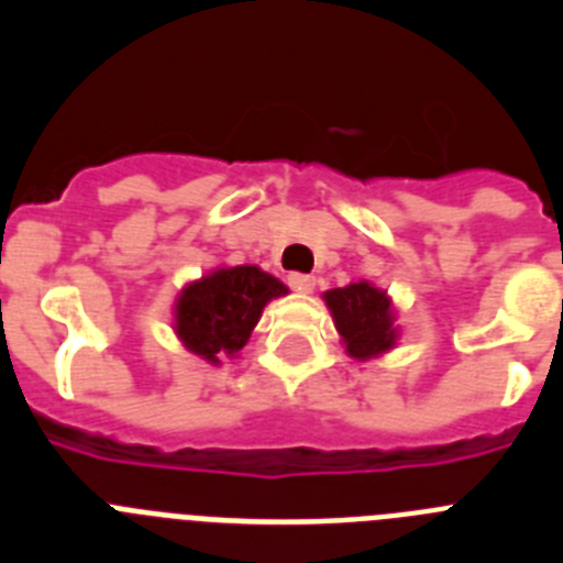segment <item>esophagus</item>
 I'll use <instances>...</instances> for the list:
<instances>
[{
    "mask_svg": "<svg viewBox=\"0 0 563 563\" xmlns=\"http://www.w3.org/2000/svg\"><path fill=\"white\" fill-rule=\"evenodd\" d=\"M287 285H290L296 292H312L316 278L307 276V273H290V276H287Z\"/></svg>",
    "mask_w": 563,
    "mask_h": 563,
    "instance_id": "1",
    "label": "esophagus"
}]
</instances>
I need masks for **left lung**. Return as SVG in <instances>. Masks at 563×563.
Listing matches in <instances>:
<instances>
[{"mask_svg":"<svg viewBox=\"0 0 563 563\" xmlns=\"http://www.w3.org/2000/svg\"><path fill=\"white\" fill-rule=\"evenodd\" d=\"M324 301L352 357L369 361L395 346L397 327L391 298L375 285L355 282V285L335 287L324 292Z\"/></svg>","mask_w":563,"mask_h":563,"instance_id":"obj_1","label":"left lung"}]
</instances>
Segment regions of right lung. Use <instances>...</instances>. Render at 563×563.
<instances>
[{
	"label": "right lung",
	"instance_id": "right-lung-1",
	"mask_svg": "<svg viewBox=\"0 0 563 563\" xmlns=\"http://www.w3.org/2000/svg\"><path fill=\"white\" fill-rule=\"evenodd\" d=\"M278 296H287V287L262 267H217L183 287L174 305V332L202 361L236 357L267 301Z\"/></svg>",
	"mask_w": 563,
	"mask_h": 563
}]
</instances>
